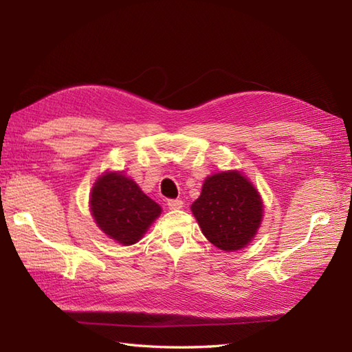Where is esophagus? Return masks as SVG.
I'll use <instances>...</instances> for the list:
<instances>
[{
  "label": "esophagus",
  "instance_id": "1",
  "mask_svg": "<svg viewBox=\"0 0 352 352\" xmlns=\"http://www.w3.org/2000/svg\"><path fill=\"white\" fill-rule=\"evenodd\" d=\"M183 201L182 199H169L168 201V207L170 210H177V208H182L183 207Z\"/></svg>",
  "mask_w": 352,
  "mask_h": 352
}]
</instances>
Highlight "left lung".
I'll use <instances>...</instances> for the list:
<instances>
[{
  "label": "left lung",
  "mask_w": 352,
  "mask_h": 352,
  "mask_svg": "<svg viewBox=\"0 0 352 352\" xmlns=\"http://www.w3.org/2000/svg\"><path fill=\"white\" fill-rule=\"evenodd\" d=\"M261 207L256 188L241 172L230 170L208 177L190 208L208 242L223 251H236L257 233Z\"/></svg>",
  "instance_id": "1"
}]
</instances>
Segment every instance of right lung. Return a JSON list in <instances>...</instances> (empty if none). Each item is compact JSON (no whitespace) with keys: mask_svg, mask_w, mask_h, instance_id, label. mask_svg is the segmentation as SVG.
I'll return each instance as SVG.
<instances>
[{"mask_svg":"<svg viewBox=\"0 0 352 352\" xmlns=\"http://www.w3.org/2000/svg\"><path fill=\"white\" fill-rule=\"evenodd\" d=\"M91 210L95 222L109 237L122 245H133L145 234L162 208L129 177L107 172L94 186Z\"/></svg>","mask_w":352,"mask_h":352,"instance_id":"add662e5","label":"right lung"}]
</instances>
